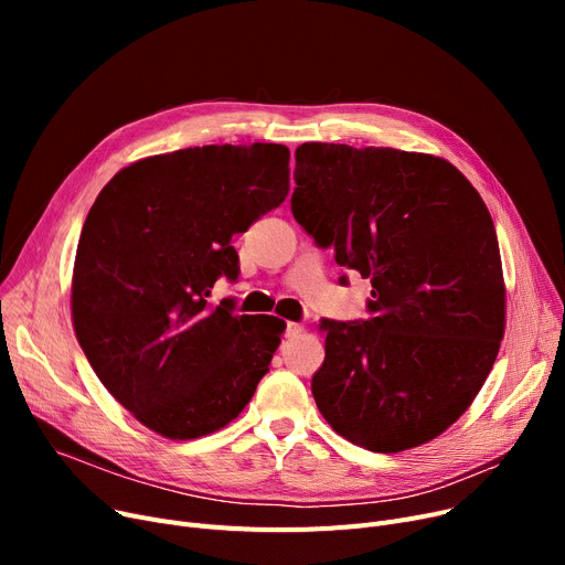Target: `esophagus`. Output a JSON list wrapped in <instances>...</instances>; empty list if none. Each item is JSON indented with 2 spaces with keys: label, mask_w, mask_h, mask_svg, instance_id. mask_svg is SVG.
<instances>
[{
  "label": "esophagus",
  "mask_w": 565,
  "mask_h": 565,
  "mask_svg": "<svg viewBox=\"0 0 565 565\" xmlns=\"http://www.w3.org/2000/svg\"><path fill=\"white\" fill-rule=\"evenodd\" d=\"M305 332V324L302 322H288L286 324V337H298V334H302Z\"/></svg>",
  "instance_id": "obj_1"
}]
</instances>
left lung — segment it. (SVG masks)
Returning a JSON list of instances; mask_svg holds the SVG:
<instances>
[{"label":"left lung","instance_id":"8db88e82","mask_svg":"<svg viewBox=\"0 0 565 565\" xmlns=\"http://www.w3.org/2000/svg\"><path fill=\"white\" fill-rule=\"evenodd\" d=\"M292 178V217L373 286L369 320H320L316 405L358 447H419L477 398L503 339L488 207L451 162L396 148L302 143Z\"/></svg>","mask_w":565,"mask_h":565}]
</instances>
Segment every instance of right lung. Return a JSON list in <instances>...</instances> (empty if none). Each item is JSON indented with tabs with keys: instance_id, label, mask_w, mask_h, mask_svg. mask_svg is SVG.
Wrapping results in <instances>:
<instances>
[{
	"instance_id": "1",
	"label": "right lung",
	"mask_w": 565,
	"mask_h": 565,
	"mask_svg": "<svg viewBox=\"0 0 565 565\" xmlns=\"http://www.w3.org/2000/svg\"><path fill=\"white\" fill-rule=\"evenodd\" d=\"M281 143L196 146L139 160L103 188L73 267V328L105 390L169 439L233 422L270 371L286 322L211 307L237 279L235 233L288 194Z\"/></svg>"
}]
</instances>
